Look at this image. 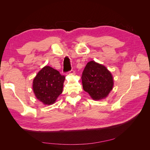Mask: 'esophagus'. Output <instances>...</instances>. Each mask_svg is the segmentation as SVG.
Segmentation results:
<instances>
[{
    "mask_svg": "<svg viewBox=\"0 0 150 150\" xmlns=\"http://www.w3.org/2000/svg\"><path fill=\"white\" fill-rule=\"evenodd\" d=\"M67 74H75V72H74V70L71 69L70 71H69V72H67Z\"/></svg>",
    "mask_w": 150,
    "mask_h": 150,
    "instance_id": "1",
    "label": "esophagus"
}]
</instances>
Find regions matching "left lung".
Here are the masks:
<instances>
[{
  "instance_id": "left-lung-1",
  "label": "left lung",
  "mask_w": 150,
  "mask_h": 150,
  "mask_svg": "<svg viewBox=\"0 0 150 150\" xmlns=\"http://www.w3.org/2000/svg\"><path fill=\"white\" fill-rule=\"evenodd\" d=\"M83 88L94 100L106 98L113 88V78L111 72L102 64L90 61L83 72Z\"/></svg>"
}]
</instances>
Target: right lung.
I'll use <instances>...</instances> for the list:
<instances>
[{"label": "right lung", "instance_id": "1", "mask_svg": "<svg viewBox=\"0 0 150 150\" xmlns=\"http://www.w3.org/2000/svg\"><path fill=\"white\" fill-rule=\"evenodd\" d=\"M65 76L50 66H45L34 78L33 89L35 97L44 104L50 105L62 93Z\"/></svg>", "mask_w": 150, "mask_h": 150}]
</instances>
